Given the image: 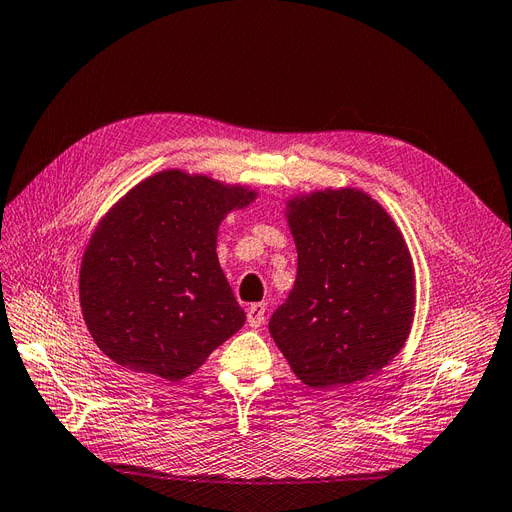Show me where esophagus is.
Instances as JSON below:
<instances>
[{
	"label": "esophagus",
	"instance_id": "obj_1",
	"mask_svg": "<svg viewBox=\"0 0 512 512\" xmlns=\"http://www.w3.org/2000/svg\"><path fill=\"white\" fill-rule=\"evenodd\" d=\"M246 320H248V326L259 329V326L264 324V320H266V303H255V305L248 307Z\"/></svg>",
	"mask_w": 512,
	"mask_h": 512
}]
</instances>
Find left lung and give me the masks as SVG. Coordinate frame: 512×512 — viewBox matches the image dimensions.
I'll use <instances>...</instances> for the list:
<instances>
[{
  "label": "left lung",
  "mask_w": 512,
  "mask_h": 512,
  "mask_svg": "<svg viewBox=\"0 0 512 512\" xmlns=\"http://www.w3.org/2000/svg\"><path fill=\"white\" fill-rule=\"evenodd\" d=\"M285 216L298 272L270 318L274 344L313 389L381 372L404 348L415 313L413 259L398 225L357 188L294 196Z\"/></svg>",
  "instance_id": "1"
}]
</instances>
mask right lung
Masks as SVG:
<instances>
[{
  "label": "right lung",
  "instance_id": "right-lung-1",
  "mask_svg": "<svg viewBox=\"0 0 512 512\" xmlns=\"http://www.w3.org/2000/svg\"><path fill=\"white\" fill-rule=\"evenodd\" d=\"M246 186L170 168L131 188L101 218L80 268L95 344L127 370L177 383L244 326L218 264V227L255 201Z\"/></svg>",
  "mask_w": 512,
  "mask_h": 512
}]
</instances>
